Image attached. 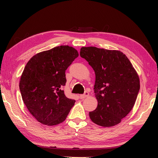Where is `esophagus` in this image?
Segmentation results:
<instances>
[{
  "mask_svg": "<svg viewBox=\"0 0 158 158\" xmlns=\"http://www.w3.org/2000/svg\"><path fill=\"white\" fill-rule=\"evenodd\" d=\"M89 96V93H88V92H85L84 94H81L79 96V98H81V99H83V98H86V97H88Z\"/></svg>",
  "mask_w": 158,
  "mask_h": 158,
  "instance_id": "esophagus-1",
  "label": "esophagus"
}]
</instances>
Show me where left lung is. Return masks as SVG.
I'll use <instances>...</instances> for the list:
<instances>
[{"mask_svg":"<svg viewBox=\"0 0 158 158\" xmlns=\"http://www.w3.org/2000/svg\"><path fill=\"white\" fill-rule=\"evenodd\" d=\"M80 56L94 70L97 108L89 113L97 125L111 127L121 122L135 105L140 80L127 56L118 50L83 47Z\"/></svg>","mask_w":158,"mask_h":158,"instance_id":"left-lung-1","label":"left lung"}]
</instances>
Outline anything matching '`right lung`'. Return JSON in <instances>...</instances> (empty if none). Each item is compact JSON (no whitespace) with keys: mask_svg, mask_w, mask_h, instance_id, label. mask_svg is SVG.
Masks as SVG:
<instances>
[{"mask_svg":"<svg viewBox=\"0 0 158 158\" xmlns=\"http://www.w3.org/2000/svg\"><path fill=\"white\" fill-rule=\"evenodd\" d=\"M78 56L73 47L61 45L36 53L26 64L19 89L25 105L39 122L50 126L62 123L75 105L63 87L66 70Z\"/></svg>","mask_w":158,"mask_h":158,"instance_id":"1","label":"right lung"}]
</instances>
